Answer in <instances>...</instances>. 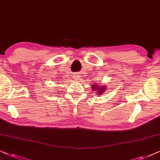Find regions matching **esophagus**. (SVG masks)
I'll return each mask as SVG.
<instances>
[{
  "label": "esophagus",
  "mask_w": 160,
  "mask_h": 160,
  "mask_svg": "<svg viewBox=\"0 0 160 160\" xmlns=\"http://www.w3.org/2000/svg\"><path fill=\"white\" fill-rule=\"evenodd\" d=\"M73 78L74 79V80H78L79 79V76L78 75V74H73Z\"/></svg>",
  "instance_id": "1"
}]
</instances>
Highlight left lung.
Wrapping results in <instances>:
<instances>
[{"label":"left lung","mask_w":160,"mask_h":160,"mask_svg":"<svg viewBox=\"0 0 160 160\" xmlns=\"http://www.w3.org/2000/svg\"><path fill=\"white\" fill-rule=\"evenodd\" d=\"M104 88H106L105 87H104ZM92 89H97V90H98L97 92V93H98L99 95H102V93H103L102 92H103V87H100V86H92Z\"/></svg>","instance_id":"1"}]
</instances>
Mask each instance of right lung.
<instances>
[{
    "mask_svg": "<svg viewBox=\"0 0 160 160\" xmlns=\"http://www.w3.org/2000/svg\"><path fill=\"white\" fill-rule=\"evenodd\" d=\"M55 92H57V91H55Z\"/></svg>",
    "mask_w": 160,
    "mask_h": 160,
    "instance_id": "right-lung-1",
    "label": "right lung"
}]
</instances>
